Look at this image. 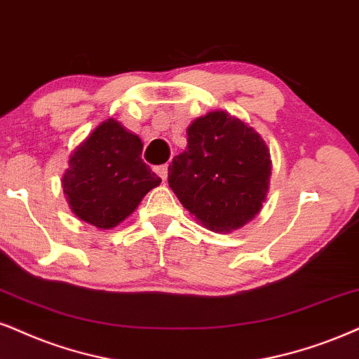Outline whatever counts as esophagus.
I'll return each instance as SVG.
<instances>
[{
	"label": "esophagus",
	"instance_id": "obj_1",
	"mask_svg": "<svg viewBox=\"0 0 359 359\" xmlns=\"http://www.w3.org/2000/svg\"><path fill=\"white\" fill-rule=\"evenodd\" d=\"M167 167H169V165L164 164V165H158L157 169H156V172H157L158 177H161L162 180H165L167 179V174H169V169H167Z\"/></svg>",
	"mask_w": 359,
	"mask_h": 359
}]
</instances>
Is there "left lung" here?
I'll use <instances>...</instances> for the list:
<instances>
[{"mask_svg":"<svg viewBox=\"0 0 359 359\" xmlns=\"http://www.w3.org/2000/svg\"><path fill=\"white\" fill-rule=\"evenodd\" d=\"M270 177L265 140L225 111L190 122L187 147L169 165L177 198L213 232H232L255 219L269 195Z\"/></svg>","mask_w":359,"mask_h":359,"instance_id":"1","label":"left lung"}]
</instances>
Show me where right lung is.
Returning <instances> with one entry per match:
<instances>
[{
  "instance_id": "add662e5",
  "label": "right lung",
  "mask_w": 359,
  "mask_h": 359,
  "mask_svg": "<svg viewBox=\"0 0 359 359\" xmlns=\"http://www.w3.org/2000/svg\"><path fill=\"white\" fill-rule=\"evenodd\" d=\"M142 140L116 119H106L72 151L62 190L72 213L101 230L119 225L161 177L140 158Z\"/></svg>"
}]
</instances>
